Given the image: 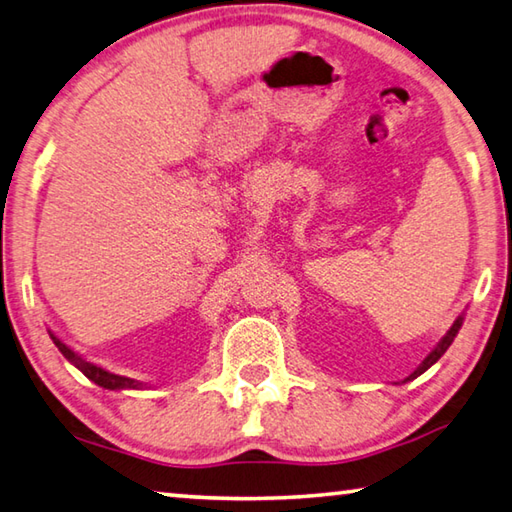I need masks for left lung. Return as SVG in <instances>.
<instances>
[{
	"label": "left lung",
	"mask_w": 512,
	"mask_h": 512,
	"mask_svg": "<svg viewBox=\"0 0 512 512\" xmlns=\"http://www.w3.org/2000/svg\"><path fill=\"white\" fill-rule=\"evenodd\" d=\"M461 323H464V316H459L457 318V321L455 323H452V327H450V330H448V334L446 336H443V339L439 341V345L435 347V350H432L428 356H426V359H423V363L419 365V368L417 370H414L410 376H408V379L406 381H412V379H417V376L419 374H423V372H426L428 368H430V365L432 363H437L439 359H441V354L443 352H446L448 350V347H450V343L452 341H455V336H457V332H459V327H461Z\"/></svg>",
	"instance_id": "left-lung-1"
}]
</instances>
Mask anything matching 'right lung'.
<instances>
[{
  "mask_svg": "<svg viewBox=\"0 0 512 512\" xmlns=\"http://www.w3.org/2000/svg\"><path fill=\"white\" fill-rule=\"evenodd\" d=\"M53 343L57 345V350H60L64 354V359H69L77 370H80L86 379H91L93 383H98L100 388H106V390H140L142 383L140 381H133V379H127V376H120V374H111L106 372L102 368H98V365H93L89 361H84L82 356H77L69 345H64L60 339H57L55 334H51Z\"/></svg>",
  "mask_w": 512,
  "mask_h": 512,
  "instance_id": "add662e5",
  "label": "right lung"
}]
</instances>
